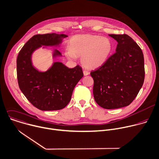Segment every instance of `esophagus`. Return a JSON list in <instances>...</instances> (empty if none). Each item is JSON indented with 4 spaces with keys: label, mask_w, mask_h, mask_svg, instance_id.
<instances>
[{
    "label": "esophagus",
    "mask_w": 159,
    "mask_h": 159,
    "mask_svg": "<svg viewBox=\"0 0 159 159\" xmlns=\"http://www.w3.org/2000/svg\"><path fill=\"white\" fill-rule=\"evenodd\" d=\"M83 74H84V76H87V75H88L89 74V71H87V70H84V71H83Z\"/></svg>",
    "instance_id": "34e87169"
}]
</instances>
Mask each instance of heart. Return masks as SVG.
Returning a JSON list of instances; mask_svg holds the SVG:
<instances>
[{
  "mask_svg": "<svg viewBox=\"0 0 159 159\" xmlns=\"http://www.w3.org/2000/svg\"><path fill=\"white\" fill-rule=\"evenodd\" d=\"M112 51L109 38L96 35H78L70 41V48L65 51L70 59L81 56L82 65L88 69H95L107 61Z\"/></svg>",
  "mask_w": 159,
  "mask_h": 159,
  "instance_id": "b5f03b06",
  "label": "heart"
}]
</instances>
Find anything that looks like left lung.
Segmentation results:
<instances>
[{"label": "left lung", "instance_id": "1", "mask_svg": "<svg viewBox=\"0 0 159 159\" xmlns=\"http://www.w3.org/2000/svg\"><path fill=\"white\" fill-rule=\"evenodd\" d=\"M118 43L116 52L90 73L94 80L93 96L105 109L129 106L136 98L145 78L142 49L126 34H109Z\"/></svg>", "mask_w": 159, "mask_h": 159}]
</instances>
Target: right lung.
I'll return each instance as SVG.
<instances>
[{"mask_svg": "<svg viewBox=\"0 0 159 159\" xmlns=\"http://www.w3.org/2000/svg\"><path fill=\"white\" fill-rule=\"evenodd\" d=\"M66 34H37L22 47L17 58V75L20 89L26 98L43 111L64 108L70 102L73 89L83 76L82 68H69L61 62H54L46 71H39L33 65L32 55L41 48L59 47ZM52 57H61L54 49Z\"/></svg>", "mask_w": 159, "mask_h": 159, "instance_id": "obj_1", "label": "right lung"}]
</instances>
